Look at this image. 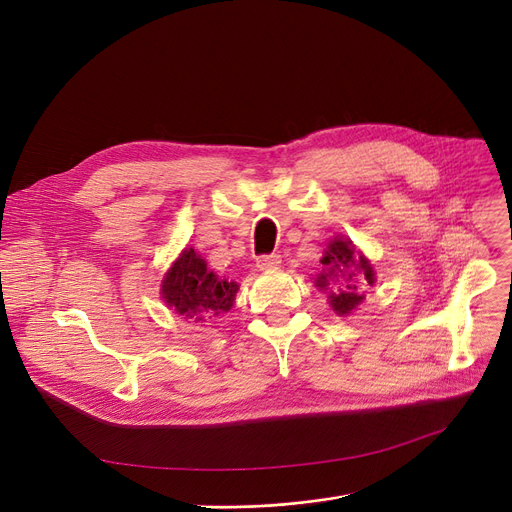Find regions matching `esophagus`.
Instances as JSON below:
<instances>
[{"label": "esophagus", "instance_id": "34e87169", "mask_svg": "<svg viewBox=\"0 0 512 512\" xmlns=\"http://www.w3.org/2000/svg\"><path fill=\"white\" fill-rule=\"evenodd\" d=\"M280 263H282V259H280V255H276V253L257 257V267H259V270H263V272H267V270H276V267H278Z\"/></svg>", "mask_w": 512, "mask_h": 512}]
</instances>
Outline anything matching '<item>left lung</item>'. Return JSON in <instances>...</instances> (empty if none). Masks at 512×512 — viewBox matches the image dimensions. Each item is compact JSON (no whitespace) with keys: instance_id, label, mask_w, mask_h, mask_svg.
Instances as JSON below:
<instances>
[{"instance_id":"left-lung-1","label":"left lung","mask_w":512,"mask_h":512,"mask_svg":"<svg viewBox=\"0 0 512 512\" xmlns=\"http://www.w3.org/2000/svg\"><path fill=\"white\" fill-rule=\"evenodd\" d=\"M321 265L324 270L317 274L315 286L328 292L334 313H353L365 301V288L375 284V272L369 259L357 251L351 240L336 236L328 242Z\"/></svg>"}]
</instances>
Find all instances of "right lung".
Returning <instances> with one entry per match:
<instances>
[{
    "label": "right lung",
    "mask_w": 512,
    "mask_h": 512,
    "mask_svg": "<svg viewBox=\"0 0 512 512\" xmlns=\"http://www.w3.org/2000/svg\"><path fill=\"white\" fill-rule=\"evenodd\" d=\"M238 284L218 278L195 249H184L161 282V299L170 309L191 321H209L228 313Z\"/></svg>",
    "instance_id": "right-lung-1"
}]
</instances>
